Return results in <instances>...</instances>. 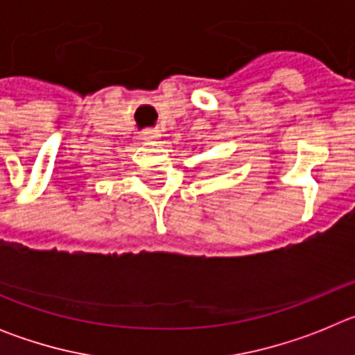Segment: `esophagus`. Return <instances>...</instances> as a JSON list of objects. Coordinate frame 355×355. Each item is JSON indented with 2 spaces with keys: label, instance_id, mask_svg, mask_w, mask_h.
I'll use <instances>...</instances> for the list:
<instances>
[{
  "label": "esophagus",
  "instance_id": "obj_1",
  "mask_svg": "<svg viewBox=\"0 0 355 355\" xmlns=\"http://www.w3.org/2000/svg\"><path fill=\"white\" fill-rule=\"evenodd\" d=\"M159 137H162V133H159L158 130L142 131V139L146 140V142H156V140H159Z\"/></svg>",
  "mask_w": 355,
  "mask_h": 355
}]
</instances>
